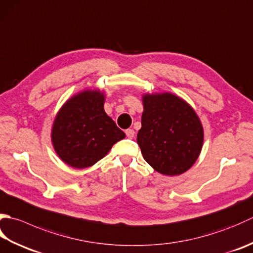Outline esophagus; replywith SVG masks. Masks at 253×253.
<instances>
[{
	"label": "esophagus",
	"instance_id": "obj_1",
	"mask_svg": "<svg viewBox=\"0 0 253 253\" xmlns=\"http://www.w3.org/2000/svg\"><path fill=\"white\" fill-rule=\"evenodd\" d=\"M125 132L128 138H133V136H135V130L133 129H127Z\"/></svg>",
	"mask_w": 253,
	"mask_h": 253
}]
</instances>
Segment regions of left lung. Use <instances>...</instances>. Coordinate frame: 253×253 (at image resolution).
Listing matches in <instances>:
<instances>
[{"mask_svg":"<svg viewBox=\"0 0 253 253\" xmlns=\"http://www.w3.org/2000/svg\"><path fill=\"white\" fill-rule=\"evenodd\" d=\"M137 142L145 159L163 175H180L194 165L204 128L189 103L171 92L143 93Z\"/></svg>","mask_w":253,"mask_h":253,"instance_id":"8db88e82","label":"left lung"}]
</instances>
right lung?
Returning <instances> with one entry per match:
<instances>
[{
    "mask_svg": "<svg viewBox=\"0 0 253 253\" xmlns=\"http://www.w3.org/2000/svg\"><path fill=\"white\" fill-rule=\"evenodd\" d=\"M105 92L84 88L68 98L51 127V143L60 159L74 169L95 165L126 137L104 111Z\"/></svg>",
    "mask_w": 253,
    "mask_h": 253,
    "instance_id": "1",
    "label": "right lung"
}]
</instances>
